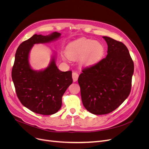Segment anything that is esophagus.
<instances>
[{
  "mask_svg": "<svg viewBox=\"0 0 149 149\" xmlns=\"http://www.w3.org/2000/svg\"><path fill=\"white\" fill-rule=\"evenodd\" d=\"M78 74L76 73V72H73V73H72V77H73V80L74 82H76V81L78 80Z\"/></svg>",
  "mask_w": 149,
  "mask_h": 149,
  "instance_id": "34e87169",
  "label": "esophagus"
}]
</instances>
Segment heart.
<instances>
[{"label": "heart", "instance_id": "obj_1", "mask_svg": "<svg viewBox=\"0 0 149 149\" xmlns=\"http://www.w3.org/2000/svg\"><path fill=\"white\" fill-rule=\"evenodd\" d=\"M104 45L91 39L81 38L68 45L66 55L71 60L79 58L80 63L85 66L96 64L104 55Z\"/></svg>", "mask_w": 149, "mask_h": 149}]
</instances>
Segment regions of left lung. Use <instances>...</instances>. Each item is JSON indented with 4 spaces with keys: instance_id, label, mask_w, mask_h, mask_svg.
I'll use <instances>...</instances> for the list:
<instances>
[{
    "instance_id": "1",
    "label": "left lung",
    "mask_w": 149,
    "mask_h": 149,
    "mask_svg": "<svg viewBox=\"0 0 149 149\" xmlns=\"http://www.w3.org/2000/svg\"><path fill=\"white\" fill-rule=\"evenodd\" d=\"M102 37L108 47L106 57L85 68L78 80L83 106L96 115L110 113L127 99L134 70L125 45L110 37Z\"/></svg>"
}]
</instances>
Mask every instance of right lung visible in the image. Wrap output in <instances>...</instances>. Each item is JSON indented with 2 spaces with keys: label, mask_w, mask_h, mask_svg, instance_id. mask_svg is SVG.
I'll use <instances>...</instances> for the list:
<instances>
[{
  "label": "right lung",
  "mask_w": 149,
  "mask_h": 149,
  "mask_svg": "<svg viewBox=\"0 0 149 149\" xmlns=\"http://www.w3.org/2000/svg\"><path fill=\"white\" fill-rule=\"evenodd\" d=\"M60 35L56 31L47 36L35 34L22 42L16 51L12 78L17 96L22 104L35 113L57 112L61 107L63 95L73 83L72 71L58 70L55 56L44 70L35 71L29 64V53L35 44L50 42Z\"/></svg>",
  "instance_id": "add662e5"
}]
</instances>
